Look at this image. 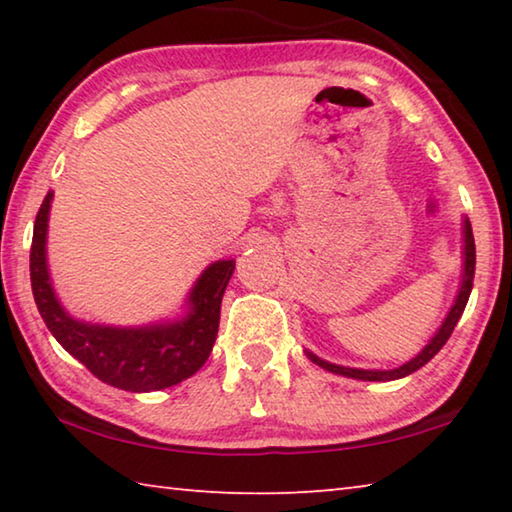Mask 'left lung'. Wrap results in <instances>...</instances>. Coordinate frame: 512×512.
Returning <instances> with one entry per match:
<instances>
[{"mask_svg": "<svg viewBox=\"0 0 512 512\" xmlns=\"http://www.w3.org/2000/svg\"><path fill=\"white\" fill-rule=\"evenodd\" d=\"M474 266H476V248H474V235H472V225L470 221H465V275H463V284H461V291H458L456 302L452 311H449L443 327L438 329V334L433 336L429 341V345H424V350L418 354V357L411 359L409 363H404V366L395 368V370H359V368H343V366H334V363H327L323 359H318L316 354H309V359L318 363L320 368H325L329 372H336V375H343V377H352V379H363V381H391V379H400L411 375V372L420 370L424 363L431 361L436 354L440 352V348L447 343L449 336H452L454 327L458 323V318L463 316V309L467 305V298H470V291H472V282H474Z\"/></svg>", "mask_w": 512, "mask_h": 512, "instance_id": "obj_1", "label": "left lung"}]
</instances>
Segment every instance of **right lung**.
Returning <instances> with one entry per match:
<instances>
[{"instance_id": "obj_1", "label": "right lung", "mask_w": 512, "mask_h": 512, "mask_svg": "<svg viewBox=\"0 0 512 512\" xmlns=\"http://www.w3.org/2000/svg\"><path fill=\"white\" fill-rule=\"evenodd\" d=\"M47 194L33 223L31 289L42 320L63 348L103 384L131 393L169 388L192 377L210 357L219 332L221 298L235 262L223 259L205 268L189 293V314L178 323L140 329L81 323L60 307L47 271Z\"/></svg>"}]
</instances>
